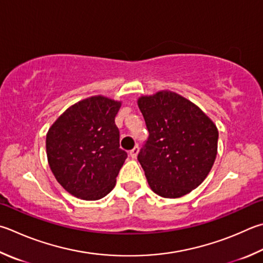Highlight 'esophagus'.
<instances>
[{
  "label": "esophagus",
  "instance_id": "1",
  "mask_svg": "<svg viewBox=\"0 0 263 263\" xmlns=\"http://www.w3.org/2000/svg\"><path fill=\"white\" fill-rule=\"evenodd\" d=\"M138 153H139V147H135L133 148L132 151H130V156L132 157V159H136L137 157V155H138Z\"/></svg>",
  "mask_w": 263,
  "mask_h": 263
}]
</instances>
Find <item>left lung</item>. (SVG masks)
<instances>
[{"label": "left lung", "instance_id": "left-lung-1", "mask_svg": "<svg viewBox=\"0 0 263 263\" xmlns=\"http://www.w3.org/2000/svg\"><path fill=\"white\" fill-rule=\"evenodd\" d=\"M149 137L138 154L148 185L163 198H180L206 179L217 155L214 122L181 95L160 90L138 99Z\"/></svg>", "mask_w": 263, "mask_h": 263}]
</instances>
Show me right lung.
I'll return each instance as SVG.
<instances>
[{
  "mask_svg": "<svg viewBox=\"0 0 263 263\" xmlns=\"http://www.w3.org/2000/svg\"><path fill=\"white\" fill-rule=\"evenodd\" d=\"M121 101L95 95L72 104L49 127L47 159L65 191L83 200H99L116 185L127 157L119 148L115 117Z\"/></svg>",
  "mask_w": 263,
  "mask_h": 263,
  "instance_id": "1",
  "label": "right lung"
}]
</instances>
